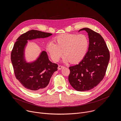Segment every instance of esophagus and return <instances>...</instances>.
Masks as SVG:
<instances>
[{
    "label": "esophagus",
    "instance_id": "esophagus-1",
    "mask_svg": "<svg viewBox=\"0 0 121 121\" xmlns=\"http://www.w3.org/2000/svg\"><path fill=\"white\" fill-rule=\"evenodd\" d=\"M64 66L61 65H58V69H59V70H60V69H61L62 68H64Z\"/></svg>",
    "mask_w": 121,
    "mask_h": 121
}]
</instances>
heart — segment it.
Instances as JSON below:
<instances>
[{"label": "heart", "mask_w": 121, "mask_h": 121, "mask_svg": "<svg viewBox=\"0 0 121 121\" xmlns=\"http://www.w3.org/2000/svg\"><path fill=\"white\" fill-rule=\"evenodd\" d=\"M48 43L46 46L47 51L51 58L55 62L59 61L63 54L64 61L76 64L80 62L87 54L89 40L85 34L65 33Z\"/></svg>", "instance_id": "1"}]
</instances>
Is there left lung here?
Instances as JSON below:
<instances>
[{
	"instance_id": "left-lung-1",
	"label": "left lung",
	"mask_w": 121,
	"mask_h": 121,
	"mask_svg": "<svg viewBox=\"0 0 121 121\" xmlns=\"http://www.w3.org/2000/svg\"><path fill=\"white\" fill-rule=\"evenodd\" d=\"M84 30L88 33V51L78 64L69 67V82L79 91H89L102 81L110 60L109 51L102 37L89 28H83L79 31Z\"/></svg>"
}]
</instances>
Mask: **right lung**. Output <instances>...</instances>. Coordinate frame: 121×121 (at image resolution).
Returning <instances> with one entry per match:
<instances>
[{
  "label": "right lung",
  "instance_id": "add662e5",
  "mask_svg": "<svg viewBox=\"0 0 121 121\" xmlns=\"http://www.w3.org/2000/svg\"><path fill=\"white\" fill-rule=\"evenodd\" d=\"M52 34L32 30L17 39L11 53V60L16 78L23 87L33 92L42 91L48 85L58 65L51 62L46 52L32 63H26L24 59V48L27 40L48 37Z\"/></svg>",
  "mask_w": 121,
  "mask_h": 121
}]
</instances>
